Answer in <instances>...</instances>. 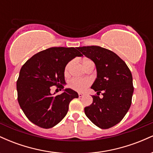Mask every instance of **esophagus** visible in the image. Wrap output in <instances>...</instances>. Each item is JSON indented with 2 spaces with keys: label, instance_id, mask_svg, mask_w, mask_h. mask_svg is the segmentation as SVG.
Listing matches in <instances>:
<instances>
[{
  "label": "esophagus",
  "instance_id": "34e87169",
  "mask_svg": "<svg viewBox=\"0 0 153 153\" xmlns=\"http://www.w3.org/2000/svg\"><path fill=\"white\" fill-rule=\"evenodd\" d=\"M84 96H85V94H83V93H78V96L80 98L83 97Z\"/></svg>",
  "mask_w": 153,
  "mask_h": 153
}]
</instances>
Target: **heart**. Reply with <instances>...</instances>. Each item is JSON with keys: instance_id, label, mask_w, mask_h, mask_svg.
Returning <instances> with one entry per match:
<instances>
[{"instance_id": "b5f03b06", "label": "heart", "mask_w": 153, "mask_h": 153, "mask_svg": "<svg viewBox=\"0 0 153 153\" xmlns=\"http://www.w3.org/2000/svg\"><path fill=\"white\" fill-rule=\"evenodd\" d=\"M89 62H92V61L89 60V59L84 60L83 62H82L83 66H85ZM72 63H73V62L71 61L66 65L65 68V75H68V73H69L70 68H71ZM91 80L89 78H73L68 81V85L70 88L73 89L75 91L82 92V91L85 90L87 87H88L91 85Z\"/></svg>"}]
</instances>
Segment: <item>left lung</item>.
<instances>
[{
    "instance_id": "1",
    "label": "left lung",
    "mask_w": 153,
    "mask_h": 153,
    "mask_svg": "<svg viewBox=\"0 0 153 153\" xmlns=\"http://www.w3.org/2000/svg\"><path fill=\"white\" fill-rule=\"evenodd\" d=\"M94 61L97 78L91 88L103 91V98L92 96L93 103L84 108L86 117L101 129L117 124L127 113L134 92L132 75L125 62L112 51L99 46L78 47Z\"/></svg>"
}]
</instances>
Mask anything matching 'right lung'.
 Listing matches in <instances>:
<instances>
[{
  "label": "right lung",
  "mask_w": 153,
  "mask_h": 153,
  "mask_svg": "<svg viewBox=\"0 0 153 153\" xmlns=\"http://www.w3.org/2000/svg\"><path fill=\"white\" fill-rule=\"evenodd\" d=\"M78 47H51L28 59L21 68L16 82L18 102L30 122L45 129L53 127L65 117L69 103L78 93L67 88L52 96L51 86L59 90L65 84V68L68 62L82 54Z\"/></svg>",
  "instance_id": "add662e5"
}]
</instances>
